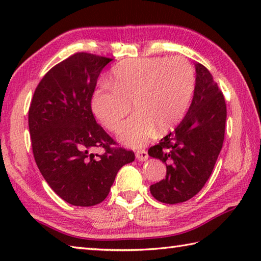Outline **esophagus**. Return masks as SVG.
Masks as SVG:
<instances>
[{"label": "esophagus", "instance_id": "esophagus-1", "mask_svg": "<svg viewBox=\"0 0 261 261\" xmlns=\"http://www.w3.org/2000/svg\"><path fill=\"white\" fill-rule=\"evenodd\" d=\"M136 158L138 161H146L148 159V154L145 149H139L136 152Z\"/></svg>", "mask_w": 261, "mask_h": 261}]
</instances>
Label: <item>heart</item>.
<instances>
[{
  "label": "heart",
  "mask_w": 261,
  "mask_h": 261,
  "mask_svg": "<svg viewBox=\"0 0 261 261\" xmlns=\"http://www.w3.org/2000/svg\"><path fill=\"white\" fill-rule=\"evenodd\" d=\"M109 86L96 90L92 109L105 127L116 131L134 106L136 114L123 123L118 138L131 147L144 145L155 134L182 121L191 102L196 77L182 57L127 60L114 67Z\"/></svg>",
  "instance_id": "1"
}]
</instances>
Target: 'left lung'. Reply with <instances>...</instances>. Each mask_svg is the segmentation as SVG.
<instances>
[{
    "label": "left lung",
    "instance_id": "1",
    "mask_svg": "<svg viewBox=\"0 0 261 261\" xmlns=\"http://www.w3.org/2000/svg\"><path fill=\"white\" fill-rule=\"evenodd\" d=\"M196 67L193 99L183 121L148 149V155L166 163L167 174L151 185V193L165 204H178L200 191L213 171L224 139L227 107L211 72Z\"/></svg>",
    "mask_w": 261,
    "mask_h": 261
}]
</instances>
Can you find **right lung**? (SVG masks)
Wrapping results in <instances>:
<instances>
[{
  "label": "right lung",
  "instance_id": "1",
  "mask_svg": "<svg viewBox=\"0 0 261 261\" xmlns=\"http://www.w3.org/2000/svg\"><path fill=\"white\" fill-rule=\"evenodd\" d=\"M110 61L76 53L45 74L30 106L29 129L39 170L57 196L74 206L103 201L118 170L135 160L132 151L112 147L116 143L92 113L96 81ZM95 147L105 153H92Z\"/></svg>",
  "mask_w": 261,
  "mask_h": 261
}]
</instances>
